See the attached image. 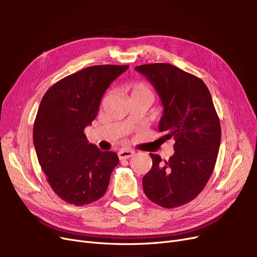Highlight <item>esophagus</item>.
Wrapping results in <instances>:
<instances>
[{
  "mask_svg": "<svg viewBox=\"0 0 257 257\" xmlns=\"http://www.w3.org/2000/svg\"><path fill=\"white\" fill-rule=\"evenodd\" d=\"M135 154L134 151L132 150H120L118 152V157L120 160H126V159H130L131 157H133V155Z\"/></svg>",
  "mask_w": 257,
  "mask_h": 257,
  "instance_id": "34e87169",
  "label": "esophagus"
}]
</instances>
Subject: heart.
Returning a JSON list of instances; mask_svg holds the SVG:
<instances>
[{"mask_svg":"<svg viewBox=\"0 0 257 257\" xmlns=\"http://www.w3.org/2000/svg\"><path fill=\"white\" fill-rule=\"evenodd\" d=\"M134 93H149V94H152L149 88H148L147 85L143 82H138L133 85V91H132V94H134Z\"/></svg>","mask_w":257,"mask_h":257,"instance_id":"obj_1","label":"heart"}]
</instances>
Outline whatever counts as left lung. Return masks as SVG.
<instances>
[{
	"label": "left lung",
	"mask_w": 257,
	"mask_h": 257,
	"mask_svg": "<svg viewBox=\"0 0 257 257\" xmlns=\"http://www.w3.org/2000/svg\"><path fill=\"white\" fill-rule=\"evenodd\" d=\"M157 90L164 109L159 131L175 141V153L163 162L150 153L152 167L143 178L144 192L164 208L190 203L204 190L215 166L221 124L205 82L168 63L136 66Z\"/></svg>",
	"instance_id": "left-lung-1"
}]
</instances>
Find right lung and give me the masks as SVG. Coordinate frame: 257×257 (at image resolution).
Returning <instances> with one entry per match:
<instances>
[{
    "label": "right lung",
    "instance_id": "add662e5",
    "mask_svg": "<svg viewBox=\"0 0 257 257\" xmlns=\"http://www.w3.org/2000/svg\"><path fill=\"white\" fill-rule=\"evenodd\" d=\"M128 65H94L64 77L47 90L33 126L38 162L53 192L83 206L104 196L116 153L100 151L84 135L110 83Z\"/></svg>",
    "mask_w": 257,
    "mask_h": 257
}]
</instances>
